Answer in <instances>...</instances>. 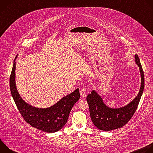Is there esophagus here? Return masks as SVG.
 <instances>
[{
  "label": "esophagus",
  "mask_w": 153,
  "mask_h": 153,
  "mask_svg": "<svg viewBox=\"0 0 153 153\" xmlns=\"http://www.w3.org/2000/svg\"><path fill=\"white\" fill-rule=\"evenodd\" d=\"M80 94L81 97H85L86 95V88H82V89L80 90Z\"/></svg>",
  "instance_id": "obj_1"
}]
</instances>
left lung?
<instances>
[{"mask_svg": "<svg viewBox=\"0 0 153 153\" xmlns=\"http://www.w3.org/2000/svg\"><path fill=\"white\" fill-rule=\"evenodd\" d=\"M134 57L140 73L141 85L137 96L131 102L122 107L111 108L105 104L101 96L95 90H93L86 97L91 120L95 126L100 130L109 131L123 126L131 119L137 110L144 89L145 79L138 55L136 54Z\"/></svg>", "mask_w": 153, "mask_h": 153, "instance_id": "left-lung-1", "label": "left lung"}]
</instances>
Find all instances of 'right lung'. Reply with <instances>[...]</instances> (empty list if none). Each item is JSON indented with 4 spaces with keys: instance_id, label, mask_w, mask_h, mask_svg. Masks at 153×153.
Instances as JSON below:
<instances>
[{
    "instance_id": "1",
    "label": "right lung",
    "mask_w": 153,
    "mask_h": 153,
    "mask_svg": "<svg viewBox=\"0 0 153 153\" xmlns=\"http://www.w3.org/2000/svg\"><path fill=\"white\" fill-rule=\"evenodd\" d=\"M16 59L10 78V86L18 110L24 120L32 126L47 133L58 131L66 124L73 106L79 100V89L63 97L59 102L48 108H39L30 105L20 97L16 88Z\"/></svg>"
}]
</instances>
